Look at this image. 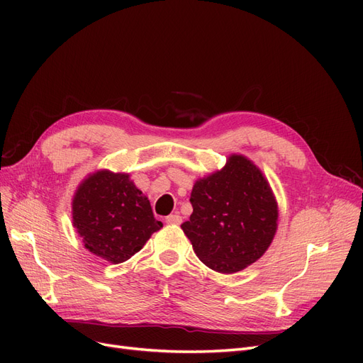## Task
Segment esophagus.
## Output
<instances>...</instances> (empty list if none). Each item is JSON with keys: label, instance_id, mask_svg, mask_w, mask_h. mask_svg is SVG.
I'll return each instance as SVG.
<instances>
[{"label": "esophagus", "instance_id": "esophagus-1", "mask_svg": "<svg viewBox=\"0 0 363 363\" xmlns=\"http://www.w3.org/2000/svg\"><path fill=\"white\" fill-rule=\"evenodd\" d=\"M164 221L168 224H182V216L179 213H171L164 218Z\"/></svg>", "mask_w": 363, "mask_h": 363}]
</instances>
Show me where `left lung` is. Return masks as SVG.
<instances>
[{"label": "left lung", "mask_w": 363, "mask_h": 363, "mask_svg": "<svg viewBox=\"0 0 363 363\" xmlns=\"http://www.w3.org/2000/svg\"><path fill=\"white\" fill-rule=\"evenodd\" d=\"M194 212L182 224L195 255L213 271L232 274L262 257L277 230V203L263 174L244 156L194 184Z\"/></svg>", "instance_id": "left-lung-1"}]
</instances>
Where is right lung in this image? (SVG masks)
I'll return each instance as SVG.
<instances>
[{"instance_id":"add662e5","label":"right lung","mask_w":363,"mask_h":363,"mask_svg":"<svg viewBox=\"0 0 363 363\" xmlns=\"http://www.w3.org/2000/svg\"><path fill=\"white\" fill-rule=\"evenodd\" d=\"M72 221L84 247L111 263L136 255L162 227L128 175L108 171H98L80 184L72 201Z\"/></svg>"}]
</instances>
